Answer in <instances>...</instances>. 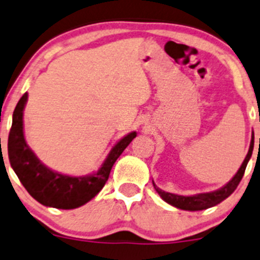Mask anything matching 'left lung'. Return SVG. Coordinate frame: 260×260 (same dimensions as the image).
Instances as JSON below:
<instances>
[{
  "label": "left lung",
  "instance_id": "obj_1",
  "mask_svg": "<svg viewBox=\"0 0 260 260\" xmlns=\"http://www.w3.org/2000/svg\"><path fill=\"white\" fill-rule=\"evenodd\" d=\"M253 147H254V132L251 133L250 147H249L248 155H246L245 160H244L243 164H241L238 173L234 175V178L231 179L226 185H223L222 188L217 189V190L208 191V193L196 194V196H179V194H173V193H168V191L161 190V189L158 188V186H156V184L152 181L153 188L156 189V191L160 194V197L162 198L166 203L174 206V207L180 208V210H185V211L207 210V208H211L213 207V206L221 203L223 200H226L229 196L233 194V191L235 190L236 186L239 185L240 180L243 179L246 165H248L249 160H250L251 157V153H253Z\"/></svg>",
  "mask_w": 260,
  "mask_h": 260
}]
</instances>
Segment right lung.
<instances>
[{
	"label": "right lung",
	"instance_id": "right-lung-1",
	"mask_svg": "<svg viewBox=\"0 0 260 260\" xmlns=\"http://www.w3.org/2000/svg\"><path fill=\"white\" fill-rule=\"evenodd\" d=\"M26 102L27 92H25L12 114V125L7 143L11 168L30 196L43 206L59 210L81 207L102 190L114 162L137 133L131 132L118 141L96 173L86 176L64 175L47 168L27 146L22 123Z\"/></svg>",
	"mask_w": 260,
	"mask_h": 260
}]
</instances>
